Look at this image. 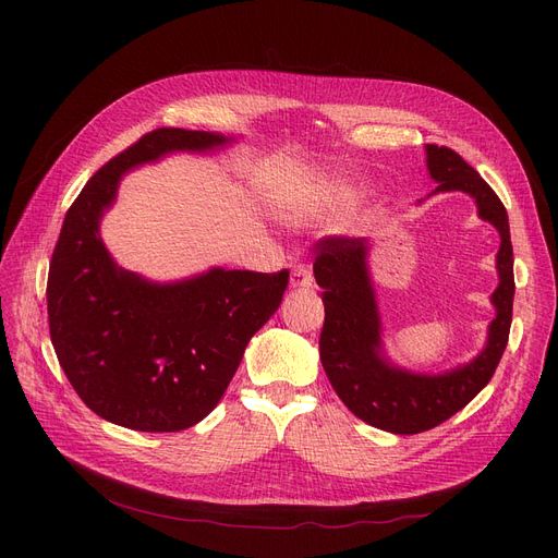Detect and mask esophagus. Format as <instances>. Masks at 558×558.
Listing matches in <instances>:
<instances>
[{"mask_svg": "<svg viewBox=\"0 0 558 558\" xmlns=\"http://www.w3.org/2000/svg\"><path fill=\"white\" fill-rule=\"evenodd\" d=\"M312 269L307 267V264H296L294 269H291V278H289V284L294 289H301V287H310L312 284Z\"/></svg>", "mask_w": 558, "mask_h": 558, "instance_id": "obj_1", "label": "esophagus"}]
</instances>
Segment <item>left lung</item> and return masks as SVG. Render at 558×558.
Here are the masks:
<instances>
[{
  "label": "left lung",
  "instance_id": "8db88e82",
  "mask_svg": "<svg viewBox=\"0 0 558 558\" xmlns=\"http://www.w3.org/2000/svg\"><path fill=\"white\" fill-rule=\"evenodd\" d=\"M427 169L436 192H465L477 203L484 221L500 232L493 291L495 318L482 353L441 375L409 373L383 355V326L368 274V240L324 238L316 242L314 278L324 289L326 320L318 339L320 364L341 402L364 423L393 432L418 434L441 425L471 402L493 377L509 341L513 312V246L502 201L482 175L448 146L427 144Z\"/></svg>",
  "mask_w": 558,
  "mask_h": 558
}]
</instances>
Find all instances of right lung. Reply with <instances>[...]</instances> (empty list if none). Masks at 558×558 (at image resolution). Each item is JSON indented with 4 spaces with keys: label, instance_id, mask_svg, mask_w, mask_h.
<instances>
[{
    "label": "right lung",
    "instance_id": "obj_1",
    "mask_svg": "<svg viewBox=\"0 0 558 558\" xmlns=\"http://www.w3.org/2000/svg\"><path fill=\"white\" fill-rule=\"evenodd\" d=\"M232 137L158 129L108 160L65 215L47 278L49 335L70 385L93 412L137 432H181L208 416L251 337L280 307L289 271L210 269L158 284L114 264L99 234L122 175L173 151Z\"/></svg>",
    "mask_w": 558,
    "mask_h": 558
}]
</instances>
